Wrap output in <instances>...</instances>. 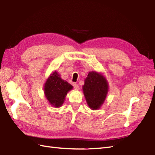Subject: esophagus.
Segmentation results:
<instances>
[{
  "instance_id": "34e87169",
  "label": "esophagus",
  "mask_w": 155,
  "mask_h": 155,
  "mask_svg": "<svg viewBox=\"0 0 155 155\" xmlns=\"http://www.w3.org/2000/svg\"><path fill=\"white\" fill-rule=\"evenodd\" d=\"M74 88L76 90H78L79 89V86H78V84H74Z\"/></svg>"
}]
</instances>
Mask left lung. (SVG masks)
<instances>
[{
    "instance_id": "left-lung-1",
    "label": "left lung",
    "mask_w": 155,
    "mask_h": 155,
    "mask_svg": "<svg viewBox=\"0 0 155 155\" xmlns=\"http://www.w3.org/2000/svg\"><path fill=\"white\" fill-rule=\"evenodd\" d=\"M108 83L103 75L90 72L84 81L83 93L87 104L93 110L98 109L108 93Z\"/></svg>"
}]
</instances>
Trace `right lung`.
<instances>
[{
	"instance_id": "add662e5",
	"label": "right lung",
	"mask_w": 155,
	"mask_h": 155,
	"mask_svg": "<svg viewBox=\"0 0 155 155\" xmlns=\"http://www.w3.org/2000/svg\"><path fill=\"white\" fill-rule=\"evenodd\" d=\"M72 88L71 84L62 80L57 72H54L46 82L45 93L49 103L54 107H61L68 92Z\"/></svg>"
}]
</instances>
